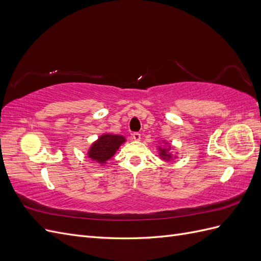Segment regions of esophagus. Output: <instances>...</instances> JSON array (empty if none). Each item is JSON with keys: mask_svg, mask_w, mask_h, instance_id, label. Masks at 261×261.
Here are the masks:
<instances>
[{"mask_svg": "<svg viewBox=\"0 0 261 261\" xmlns=\"http://www.w3.org/2000/svg\"><path fill=\"white\" fill-rule=\"evenodd\" d=\"M140 138H141V135H140L139 133H134V134H133V139H135V140L139 141Z\"/></svg>", "mask_w": 261, "mask_h": 261, "instance_id": "obj_1", "label": "esophagus"}]
</instances>
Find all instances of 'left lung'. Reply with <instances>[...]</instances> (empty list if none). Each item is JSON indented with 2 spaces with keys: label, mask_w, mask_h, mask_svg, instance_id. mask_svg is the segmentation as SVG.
Segmentation results:
<instances>
[{
  "label": "left lung",
  "mask_w": 261,
  "mask_h": 261,
  "mask_svg": "<svg viewBox=\"0 0 261 261\" xmlns=\"http://www.w3.org/2000/svg\"><path fill=\"white\" fill-rule=\"evenodd\" d=\"M159 151H160V155L164 160H169L172 158V154L169 152L168 148H159Z\"/></svg>",
  "instance_id": "obj_1"
}]
</instances>
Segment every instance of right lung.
Segmentation results:
<instances>
[{
    "label": "right lung",
    "instance_id": "right-lung-1",
    "mask_svg": "<svg viewBox=\"0 0 261 261\" xmlns=\"http://www.w3.org/2000/svg\"><path fill=\"white\" fill-rule=\"evenodd\" d=\"M125 138L121 135H111V134H106L99 137L96 143L92 144L90 147L88 155L92 160L103 164L108 161L110 158H112L123 143Z\"/></svg>",
    "mask_w": 261,
    "mask_h": 261
}]
</instances>
